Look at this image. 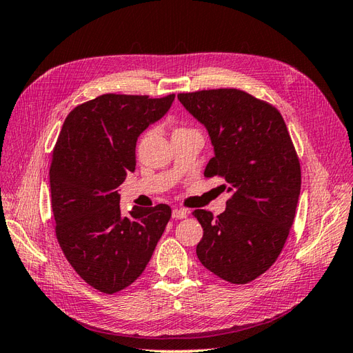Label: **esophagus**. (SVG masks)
I'll list each match as a JSON object with an SVG mask.
<instances>
[{"mask_svg": "<svg viewBox=\"0 0 353 353\" xmlns=\"http://www.w3.org/2000/svg\"><path fill=\"white\" fill-rule=\"evenodd\" d=\"M187 210H184V209H174L172 210V218L174 219H184V218H187Z\"/></svg>", "mask_w": 353, "mask_h": 353, "instance_id": "esophagus-1", "label": "esophagus"}]
</instances>
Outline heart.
<instances>
[{"instance_id":"heart-1","label":"heart","mask_w":353,"mask_h":353,"mask_svg":"<svg viewBox=\"0 0 353 353\" xmlns=\"http://www.w3.org/2000/svg\"><path fill=\"white\" fill-rule=\"evenodd\" d=\"M176 131H181V130H176Z\"/></svg>"}]
</instances>
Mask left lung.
<instances>
[{
	"label": "left lung",
	"instance_id": "8db88e82",
	"mask_svg": "<svg viewBox=\"0 0 353 353\" xmlns=\"http://www.w3.org/2000/svg\"><path fill=\"white\" fill-rule=\"evenodd\" d=\"M178 100L210 137L215 156L205 176L225 181L221 187L231 194L216 218L194 210L203 228L197 258L228 283L253 281L281 253L301 194V163L285 122L274 105L234 88Z\"/></svg>",
	"mask_w": 353,
	"mask_h": 353
}]
</instances>
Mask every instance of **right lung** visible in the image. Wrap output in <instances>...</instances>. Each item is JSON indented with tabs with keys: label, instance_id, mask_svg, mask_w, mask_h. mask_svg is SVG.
Here are the masks:
<instances>
[{
	"label": "right lung",
	"instance_id": "1",
	"mask_svg": "<svg viewBox=\"0 0 353 353\" xmlns=\"http://www.w3.org/2000/svg\"><path fill=\"white\" fill-rule=\"evenodd\" d=\"M175 100L104 94L66 117L50 166L56 236L72 268L103 293L121 292L143 274L170 219V208L121 213L119 187L135 169V145Z\"/></svg>",
	"mask_w": 353,
	"mask_h": 353
}]
</instances>
